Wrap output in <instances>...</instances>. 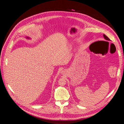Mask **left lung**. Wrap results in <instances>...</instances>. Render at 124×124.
<instances>
[{"label":"left lung","instance_id":"8db88e82","mask_svg":"<svg viewBox=\"0 0 124 124\" xmlns=\"http://www.w3.org/2000/svg\"><path fill=\"white\" fill-rule=\"evenodd\" d=\"M103 37H104V38L105 39V40H107V41H110V39L108 38V37L107 36H106L105 35H103Z\"/></svg>","mask_w":124,"mask_h":124}]
</instances>
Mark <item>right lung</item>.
I'll use <instances>...</instances> for the list:
<instances>
[{
    "label": "right lung",
    "mask_w": 124,
    "mask_h": 124,
    "mask_svg": "<svg viewBox=\"0 0 124 124\" xmlns=\"http://www.w3.org/2000/svg\"><path fill=\"white\" fill-rule=\"evenodd\" d=\"M26 38H27V39H29V37H26Z\"/></svg>",
    "instance_id": "add662e5"
}]
</instances>
